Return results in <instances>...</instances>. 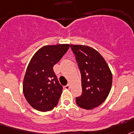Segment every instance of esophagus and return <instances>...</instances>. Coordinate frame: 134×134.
<instances>
[{
  "label": "esophagus",
  "instance_id": "34e87169",
  "mask_svg": "<svg viewBox=\"0 0 134 134\" xmlns=\"http://www.w3.org/2000/svg\"><path fill=\"white\" fill-rule=\"evenodd\" d=\"M65 88L66 90H69L70 89V86H69V85H67V86H65Z\"/></svg>",
  "mask_w": 134,
  "mask_h": 134
}]
</instances>
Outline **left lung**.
Returning a JSON list of instances; mask_svg holds the SVG:
<instances>
[{"label": "left lung", "instance_id": "obj_1", "mask_svg": "<svg viewBox=\"0 0 134 134\" xmlns=\"http://www.w3.org/2000/svg\"><path fill=\"white\" fill-rule=\"evenodd\" d=\"M81 75L82 94L77 104L91 110L104 102L111 89L112 73L106 60L97 51L85 45L71 44Z\"/></svg>", "mask_w": 134, "mask_h": 134}]
</instances>
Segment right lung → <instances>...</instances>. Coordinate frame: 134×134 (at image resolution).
<instances>
[{
    "label": "right lung",
    "mask_w": 134,
    "mask_h": 134,
    "mask_svg": "<svg viewBox=\"0 0 134 134\" xmlns=\"http://www.w3.org/2000/svg\"><path fill=\"white\" fill-rule=\"evenodd\" d=\"M69 44L47 45L34 54L27 67L23 82L25 99L34 109L49 111L57 105L63 90L53 71Z\"/></svg>",
    "instance_id": "add662e5"
}]
</instances>
